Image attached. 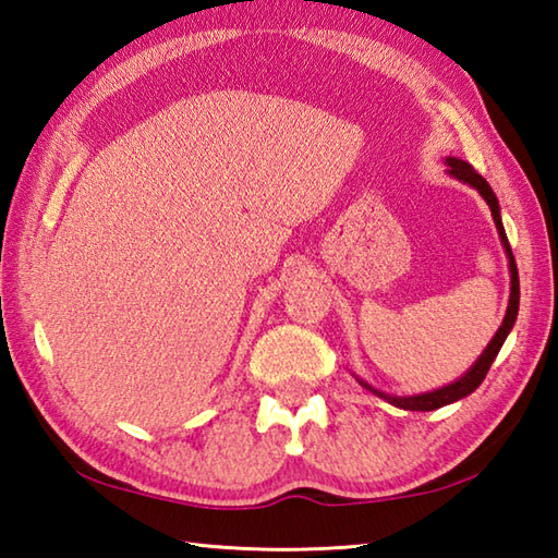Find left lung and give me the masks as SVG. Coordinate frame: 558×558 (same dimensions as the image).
Returning <instances> with one entry per match:
<instances>
[{"label":"left lung","instance_id":"obj_1","mask_svg":"<svg viewBox=\"0 0 558 558\" xmlns=\"http://www.w3.org/2000/svg\"><path fill=\"white\" fill-rule=\"evenodd\" d=\"M448 166H450V175H454L458 180H462V183H470L472 187L480 190V195L486 199L488 209H492V216H494V223L498 229V235H501V243L506 247L508 253V263H510V301H508V311H506V317H504V325L498 327V332L494 335L492 344H488L484 349V354L480 356V361L474 363V366L462 375V378L458 383L452 385H446V388H440L436 392H426V395H416V397H390V395H383L378 390H373L371 385L361 383L363 388L373 390L375 395H380L388 400L390 404L400 407V409H409V412H430V409H438V407H446L450 402H458L462 400V397H468L470 392H474L476 388H480L482 380L486 378L488 368H492L494 359L498 356V351H501L506 337L510 329H513L515 325V317H518V305H520V279H518V265H515V257H513V250H510V243L506 238V231H504V223H501V211H498V199L494 195L492 185L486 183V180L476 173V170L468 163V161H460V158H448Z\"/></svg>","mask_w":558,"mask_h":558}]
</instances>
